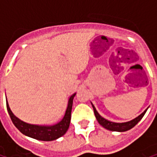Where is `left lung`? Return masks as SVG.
I'll return each instance as SVG.
<instances>
[{"label":"left lung","instance_id":"left-lung-1","mask_svg":"<svg viewBox=\"0 0 157 157\" xmlns=\"http://www.w3.org/2000/svg\"><path fill=\"white\" fill-rule=\"evenodd\" d=\"M92 108H93V110H94V113H95L96 118H97V120L98 121V123L102 125V127H104L107 129L109 130H111V131H118V132H124L127 131L128 129H130L133 127H135V125L138 124L139 122L141 120V118H143V116L145 115V113L147 111V109H145L144 112L142 113L140 115H139L137 118H134L133 120L128 122H125V123H114V122H111L107 120L104 118H102V116L99 114L98 111L96 110L95 107L92 105Z\"/></svg>","mask_w":157,"mask_h":157}]
</instances>
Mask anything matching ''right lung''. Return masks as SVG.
Masks as SVG:
<instances>
[{"label":"right lung","instance_id":"add662e5","mask_svg":"<svg viewBox=\"0 0 157 157\" xmlns=\"http://www.w3.org/2000/svg\"><path fill=\"white\" fill-rule=\"evenodd\" d=\"M75 96V93L69 98L68 106L65 111V116L62 118L60 122L54 125H36L27 124L25 122L20 120L18 118H17L9 108L8 102L6 101V109L8 111V113L11 119H12L13 124L17 128L19 131L22 133L23 135L29 136L31 138L36 139L39 140H44V141H51L55 140L56 139L61 137L68 130L70 123H71V109L72 103H73V98Z\"/></svg>","mask_w":157,"mask_h":157}]
</instances>
